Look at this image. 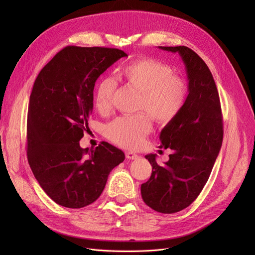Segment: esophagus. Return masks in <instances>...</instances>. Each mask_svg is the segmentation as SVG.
Masks as SVG:
<instances>
[{
	"mask_svg": "<svg viewBox=\"0 0 255 255\" xmlns=\"http://www.w3.org/2000/svg\"><path fill=\"white\" fill-rule=\"evenodd\" d=\"M126 156H127L128 159H137V158H139V155H138V154H136L135 152H132V151H128L126 153Z\"/></svg>",
	"mask_w": 255,
	"mask_h": 255,
	"instance_id": "1",
	"label": "esophagus"
}]
</instances>
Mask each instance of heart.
Here are the masks:
<instances>
[{
    "mask_svg": "<svg viewBox=\"0 0 255 255\" xmlns=\"http://www.w3.org/2000/svg\"><path fill=\"white\" fill-rule=\"evenodd\" d=\"M123 78L141 91L139 110L135 115L116 118L105 128L111 141L126 149L141 146L152 130L151 115L159 122H169L179 114L187 95L186 85L173 75L171 68L159 60L143 58L133 61L121 70ZM117 82L112 76L100 80L95 90V103L100 112H109L113 105Z\"/></svg>",
    "mask_w": 255,
    "mask_h": 255,
    "instance_id": "obj_1",
    "label": "heart"
}]
</instances>
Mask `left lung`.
Masks as SVG:
<instances>
[{
    "label": "left lung",
    "mask_w": 255,
    "mask_h": 255,
    "mask_svg": "<svg viewBox=\"0 0 255 255\" xmlns=\"http://www.w3.org/2000/svg\"><path fill=\"white\" fill-rule=\"evenodd\" d=\"M158 48L179 53L186 68L188 96L159 135V148L173 151L169 160L158 165L156 154L145 155L152 173L141 185V197L152 210L172 214L194 202L210 177L222 144V115L217 87L203 59L184 45Z\"/></svg>",
    "instance_id": "obj_1"
}]
</instances>
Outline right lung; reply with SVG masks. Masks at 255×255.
<instances>
[{"label":"right lung","instance_id":"obj_1","mask_svg":"<svg viewBox=\"0 0 255 255\" xmlns=\"http://www.w3.org/2000/svg\"><path fill=\"white\" fill-rule=\"evenodd\" d=\"M118 49L69 45L38 74L27 112V159L54 202L82 208L101 196L113 169L125 160L109 142L83 149L98 78L121 57Z\"/></svg>","mask_w":255,"mask_h":255}]
</instances>
